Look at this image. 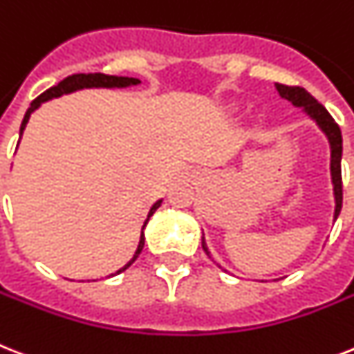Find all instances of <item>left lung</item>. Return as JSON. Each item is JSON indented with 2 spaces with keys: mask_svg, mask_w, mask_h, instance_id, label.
Listing matches in <instances>:
<instances>
[{
  "mask_svg": "<svg viewBox=\"0 0 354 354\" xmlns=\"http://www.w3.org/2000/svg\"><path fill=\"white\" fill-rule=\"evenodd\" d=\"M281 97H286L287 102H291L295 107H301L307 116L311 118L313 122H317L322 132L326 134L331 145V180H333V191H335V220L338 218L342 211V132L340 127L336 125L333 116L327 112V109L318 103L311 94L307 93L306 88L301 87H289V85H274ZM202 247L205 254L211 258V252L207 249L205 238L202 236Z\"/></svg>",
  "mask_w": 354,
  "mask_h": 354,
  "instance_id": "1",
  "label": "left lung"
}]
</instances>
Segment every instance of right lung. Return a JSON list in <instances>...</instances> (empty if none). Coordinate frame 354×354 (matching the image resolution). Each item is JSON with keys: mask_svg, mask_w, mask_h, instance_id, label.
<instances>
[{"mask_svg": "<svg viewBox=\"0 0 354 354\" xmlns=\"http://www.w3.org/2000/svg\"><path fill=\"white\" fill-rule=\"evenodd\" d=\"M138 83H142L140 80H138V77L109 76V74H102V73L73 74V76L65 77L63 82H59L57 85L50 87L48 91H45L43 94H39V96H37L36 100L30 103V107H28V111L25 112V118H23L21 127H19V138H21L23 131H25V127H27L28 118H30V114H32V112L36 111V109L39 107L41 103L48 102V100H53V97H59V96H63V94H68V93H74V91H80V88H100V87H103V88H123V87H131V85H138ZM160 205H162V200H158V202L151 207V211H149V214H147V220H145V223H143V227H142L140 243H138V249H136V252H134L132 260L129 261V263H125V266H123L120 271L114 272V274H120L122 271H125V269H127V267H131L132 263H134V260L140 257V252H142L143 245H145V234H143V229H145V225H147L149 218H151L152 214L156 212V209Z\"/></svg>", "mask_w": 354, "mask_h": 354, "instance_id": "1", "label": "right lung"}]
</instances>
